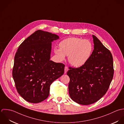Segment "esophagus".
I'll use <instances>...</instances> for the list:
<instances>
[{
	"mask_svg": "<svg viewBox=\"0 0 124 124\" xmlns=\"http://www.w3.org/2000/svg\"><path fill=\"white\" fill-rule=\"evenodd\" d=\"M68 71V68L67 66H65L64 67V74H66L67 72Z\"/></svg>",
	"mask_w": 124,
	"mask_h": 124,
	"instance_id": "obj_1",
	"label": "esophagus"
}]
</instances>
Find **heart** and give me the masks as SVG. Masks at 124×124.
I'll list each match as a JSON object with an SVG mask.
<instances>
[{"instance_id":"obj_1","label":"heart","mask_w":124,"mask_h":124,"mask_svg":"<svg viewBox=\"0 0 124 124\" xmlns=\"http://www.w3.org/2000/svg\"><path fill=\"white\" fill-rule=\"evenodd\" d=\"M60 48H55L54 52L60 61L68 56V61L75 67L84 65L90 58L93 51V45L87 39L71 38L64 39L60 44Z\"/></svg>"}]
</instances>
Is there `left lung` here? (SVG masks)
Here are the masks:
<instances>
[{
	"instance_id": "left-lung-1",
	"label": "left lung",
	"mask_w": 124,
	"mask_h": 124,
	"mask_svg": "<svg viewBox=\"0 0 124 124\" xmlns=\"http://www.w3.org/2000/svg\"><path fill=\"white\" fill-rule=\"evenodd\" d=\"M94 50L88 61L78 68L69 67V93L72 100L82 105L95 103L108 90L114 76L110 51L94 35Z\"/></svg>"
}]
</instances>
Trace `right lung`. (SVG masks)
Instances as JSON below:
<instances>
[{"mask_svg":"<svg viewBox=\"0 0 124 124\" xmlns=\"http://www.w3.org/2000/svg\"><path fill=\"white\" fill-rule=\"evenodd\" d=\"M58 39L57 35L39 30L18 48L12 77L18 92L28 102L36 103L46 100L50 85L64 73V64L50 60L51 43Z\"/></svg>","mask_w":124,"mask_h":124,"instance_id":"add662e5","label":"right lung"}]
</instances>
